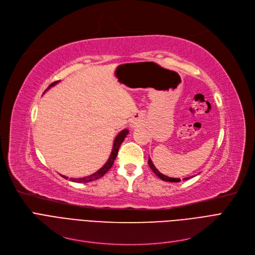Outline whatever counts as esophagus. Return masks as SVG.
I'll return each instance as SVG.
<instances>
[{"mask_svg":"<svg viewBox=\"0 0 255 255\" xmlns=\"http://www.w3.org/2000/svg\"><path fill=\"white\" fill-rule=\"evenodd\" d=\"M140 123H141V118H140V117H135V118H132V119L130 120L129 125H130L131 128H134V127L139 126Z\"/></svg>","mask_w":255,"mask_h":255,"instance_id":"1","label":"esophagus"}]
</instances>
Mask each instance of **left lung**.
<instances>
[{"mask_svg":"<svg viewBox=\"0 0 255 255\" xmlns=\"http://www.w3.org/2000/svg\"><path fill=\"white\" fill-rule=\"evenodd\" d=\"M149 165H150V167H151V169L155 172V175L157 176V177H159L160 179L161 180H163V181H165V182H180L181 181V179H176V178H169V177H167V176H165V175H163V173H161L160 172L156 167H155V165L153 164V162H152V160L149 158ZM192 177H189V178H185V179H183L184 181H186V180H189V179H191Z\"/></svg>","mask_w":255,"mask_h":255,"instance_id":"1","label":"left lung"}]
</instances>
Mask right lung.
<instances>
[{"label":"right lung","mask_w":255,"mask_h":255,"mask_svg":"<svg viewBox=\"0 0 255 255\" xmlns=\"http://www.w3.org/2000/svg\"><path fill=\"white\" fill-rule=\"evenodd\" d=\"M59 83H60V80H58V82L52 83V84L49 85V87L45 90V92H46L48 89H50V88L53 87V86H56V85L59 84ZM128 133H129L128 129H124V130L121 131V132L119 133V134L116 136V138H115V140H114V145H113V150H112L111 156H110L109 160H107V161H106V163H105L99 170H97L96 172H94L93 175L88 176V177H85V178H78V179H76V178H70V181L76 182V183H88V182L95 181V180L100 179L101 177H103V176L105 175V173L110 170V168L113 166V164H114V162H115V159H116V157H117V155H118V151H119L120 145H121V143H122V142L124 141L125 137L128 135ZM61 176H62V175H61ZM62 177L65 178V179H68V177H66V176H62Z\"/></svg>","instance_id":"obj_1"}]
</instances>
